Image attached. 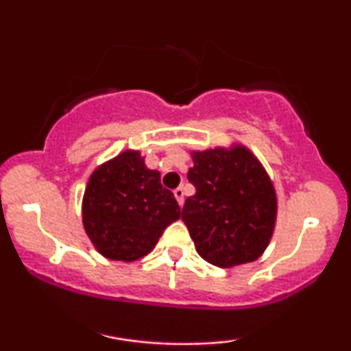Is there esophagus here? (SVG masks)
<instances>
[{"instance_id":"esophagus-1","label":"esophagus","mask_w":351,"mask_h":351,"mask_svg":"<svg viewBox=\"0 0 351 351\" xmlns=\"http://www.w3.org/2000/svg\"><path fill=\"white\" fill-rule=\"evenodd\" d=\"M173 193H175V198L178 199L180 206H183V203H184V188L183 186H178Z\"/></svg>"}]
</instances>
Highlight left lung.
<instances>
[{"label": "left lung", "instance_id": "left-lung-1", "mask_svg": "<svg viewBox=\"0 0 351 351\" xmlns=\"http://www.w3.org/2000/svg\"><path fill=\"white\" fill-rule=\"evenodd\" d=\"M183 221L196 252L217 267L254 263L274 234L277 195L271 176L247 147L232 143L191 152Z\"/></svg>", "mask_w": 351, "mask_h": 351}]
</instances>
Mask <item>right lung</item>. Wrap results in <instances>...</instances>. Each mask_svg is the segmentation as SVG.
I'll use <instances>...</instances> for the list:
<instances>
[{
    "label": "right lung",
    "instance_id": "obj_1",
    "mask_svg": "<svg viewBox=\"0 0 351 351\" xmlns=\"http://www.w3.org/2000/svg\"><path fill=\"white\" fill-rule=\"evenodd\" d=\"M181 216L170 189L160 183L138 150L99 165L82 198V224L99 254L134 263L153 251L163 231Z\"/></svg>",
    "mask_w": 351,
    "mask_h": 351
}]
</instances>
